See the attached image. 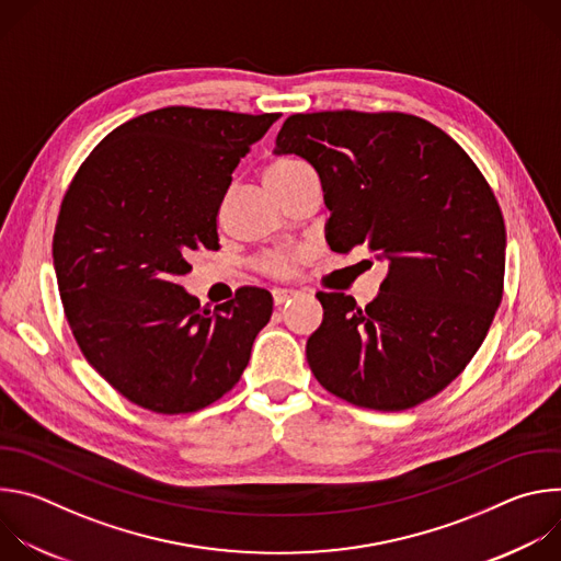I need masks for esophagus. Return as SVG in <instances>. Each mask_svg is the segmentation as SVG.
Listing matches in <instances>:
<instances>
[{
    "label": "esophagus",
    "mask_w": 561,
    "mask_h": 561,
    "mask_svg": "<svg viewBox=\"0 0 561 561\" xmlns=\"http://www.w3.org/2000/svg\"><path fill=\"white\" fill-rule=\"evenodd\" d=\"M297 293L295 290H286V288H275L273 290V301H275V306H282V304H286L288 299H293Z\"/></svg>",
    "instance_id": "obj_1"
}]
</instances>
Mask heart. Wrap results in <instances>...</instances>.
<instances>
[{
	"mask_svg": "<svg viewBox=\"0 0 561 561\" xmlns=\"http://www.w3.org/2000/svg\"><path fill=\"white\" fill-rule=\"evenodd\" d=\"M308 171L310 167L301 162V159L275 157L264 169V180L275 193H282L286 186H290L297 178H301ZM297 264H299V253H271L260 262V271L271 277H288L295 273Z\"/></svg>",
	"mask_w": 561,
	"mask_h": 561,
	"instance_id": "obj_1",
	"label": "heart"
}]
</instances>
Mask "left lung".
<instances>
[{
	"mask_svg": "<svg viewBox=\"0 0 561 561\" xmlns=\"http://www.w3.org/2000/svg\"><path fill=\"white\" fill-rule=\"evenodd\" d=\"M275 146L322 178L331 249L388 260L366 306L317 293L314 379L359 409L426 402L468 366L504 295L506 228L491 184L450 135L409 113H295Z\"/></svg>",
	"mask_w": 561,
	"mask_h": 561,
	"instance_id": "left-lung-1",
	"label": "left lung"
}]
</instances>
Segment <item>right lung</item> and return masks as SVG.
Returning a JSON list of instances; mask_svg holds the SVG:
<instances>
[{"label":"right lung","mask_w":561,"mask_h":561,"mask_svg":"<svg viewBox=\"0 0 561 561\" xmlns=\"http://www.w3.org/2000/svg\"><path fill=\"white\" fill-rule=\"evenodd\" d=\"M277 113L167 106L108 133L68 184L53 234L59 297L89 364L128 402L186 415L242 377L273 312L257 286L199 306L178 279L219 249L230 175Z\"/></svg>","instance_id":"obj_1"}]
</instances>
